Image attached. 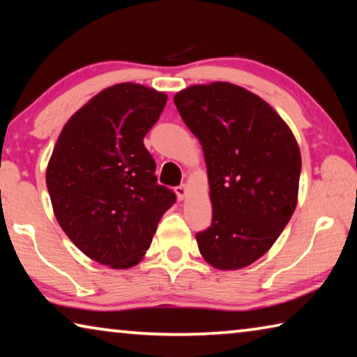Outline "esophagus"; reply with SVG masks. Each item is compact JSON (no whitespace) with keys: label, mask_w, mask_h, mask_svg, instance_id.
<instances>
[{"label":"esophagus","mask_w":357,"mask_h":357,"mask_svg":"<svg viewBox=\"0 0 357 357\" xmlns=\"http://www.w3.org/2000/svg\"><path fill=\"white\" fill-rule=\"evenodd\" d=\"M174 192H176V195L179 200H184L185 195H187V185L185 184H181L178 187H174Z\"/></svg>","instance_id":"1"}]
</instances>
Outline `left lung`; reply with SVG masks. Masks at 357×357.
I'll list each match as a JSON object with an SVG mask.
<instances>
[{
    "mask_svg": "<svg viewBox=\"0 0 357 357\" xmlns=\"http://www.w3.org/2000/svg\"><path fill=\"white\" fill-rule=\"evenodd\" d=\"M181 118L202 143L213 223L197 233L217 269H241L263 257L298 203L301 153L283 119L247 89L215 82L174 96Z\"/></svg>",
    "mask_w": 357,
    "mask_h": 357,
    "instance_id": "obj_1",
    "label": "left lung"
}]
</instances>
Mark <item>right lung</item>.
<instances>
[{"instance_id":"obj_1","label":"right lung","mask_w":357,"mask_h":357,"mask_svg":"<svg viewBox=\"0 0 357 357\" xmlns=\"http://www.w3.org/2000/svg\"><path fill=\"white\" fill-rule=\"evenodd\" d=\"M167 104L134 83L104 89L72 116L47 167L56 220L84 255L114 269L140 261L176 195L157 184L143 138Z\"/></svg>"}]
</instances>
